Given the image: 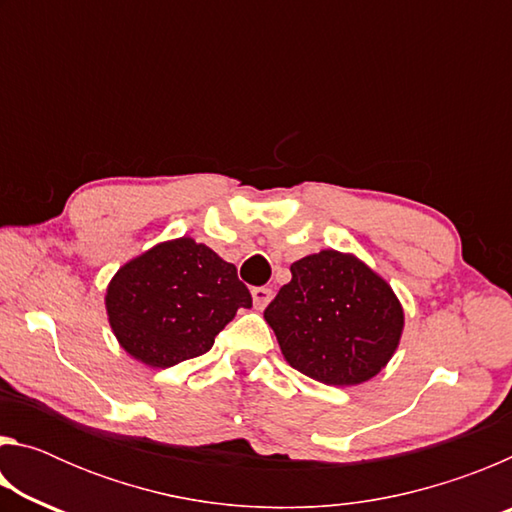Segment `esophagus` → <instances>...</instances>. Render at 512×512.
Wrapping results in <instances>:
<instances>
[{
  "instance_id": "34e87169",
  "label": "esophagus",
  "mask_w": 512,
  "mask_h": 512,
  "mask_svg": "<svg viewBox=\"0 0 512 512\" xmlns=\"http://www.w3.org/2000/svg\"><path fill=\"white\" fill-rule=\"evenodd\" d=\"M273 298V291L268 287H255L253 289V302H255V309H264L268 302Z\"/></svg>"
}]
</instances>
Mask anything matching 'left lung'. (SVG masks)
Returning <instances> with one entry per match:
<instances>
[{
    "label": "left lung",
    "instance_id": "1",
    "mask_svg": "<svg viewBox=\"0 0 512 512\" xmlns=\"http://www.w3.org/2000/svg\"><path fill=\"white\" fill-rule=\"evenodd\" d=\"M284 359L327 386H357L391 361L404 329L400 300L354 255L320 250L291 264L264 311Z\"/></svg>",
    "mask_w": 512,
    "mask_h": 512
}]
</instances>
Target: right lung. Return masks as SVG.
<instances>
[{"instance_id": "obj_1", "label": "right lung", "mask_w": 512, "mask_h": 512, "mask_svg": "<svg viewBox=\"0 0 512 512\" xmlns=\"http://www.w3.org/2000/svg\"><path fill=\"white\" fill-rule=\"evenodd\" d=\"M241 307H253V298L235 264L192 237L164 241L126 262L106 291L119 345L151 368L201 357Z\"/></svg>"}]
</instances>
